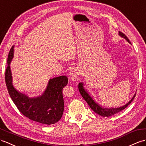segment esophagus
<instances>
[{
	"instance_id": "1",
	"label": "esophagus",
	"mask_w": 146,
	"mask_h": 146,
	"mask_svg": "<svg viewBox=\"0 0 146 146\" xmlns=\"http://www.w3.org/2000/svg\"><path fill=\"white\" fill-rule=\"evenodd\" d=\"M79 75V72L77 69H73L70 72V79L72 81H76L77 80L78 76Z\"/></svg>"
}]
</instances>
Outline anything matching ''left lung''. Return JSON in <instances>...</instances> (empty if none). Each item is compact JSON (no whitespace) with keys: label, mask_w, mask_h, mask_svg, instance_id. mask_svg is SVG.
Masks as SVG:
<instances>
[{"label":"left lung","mask_w":146,"mask_h":146,"mask_svg":"<svg viewBox=\"0 0 146 146\" xmlns=\"http://www.w3.org/2000/svg\"><path fill=\"white\" fill-rule=\"evenodd\" d=\"M119 35L121 37L125 38L126 40L129 42V43H131V42L129 41V39L127 38V37L123 33H122V32H121V31H119ZM79 90L80 93L82 95V97L84 100L87 102L88 105L90 106V108L93 110V111H94V112L97 113V114H98L99 115H101L102 116H106V117L114 115L116 114L117 113H119V111H122V110H123L124 109H125L127 106L131 104V102L134 100L135 96H136V94H135L134 95V97L132 98V99H131V100L125 105L121 106V107H119V108L107 109V108H102L101 106L99 105L98 104H97V103H96L93 100V98L90 97V95L87 92V91L85 90V89L84 88V87H83V83H79Z\"/></svg>","instance_id":"8db88e82"}]
</instances>
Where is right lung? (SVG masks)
Returning a JSON list of instances; mask_svg holds the SVG:
<instances>
[{
    "instance_id": "1",
    "label": "right lung",
    "mask_w": 146,
    "mask_h": 146,
    "mask_svg": "<svg viewBox=\"0 0 146 146\" xmlns=\"http://www.w3.org/2000/svg\"><path fill=\"white\" fill-rule=\"evenodd\" d=\"M13 46L9 51L5 79L7 88L12 101L25 116L41 124H55L61 119L64 112L62 89L68 82L64 76L53 78L49 81L44 94L37 98H30L14 88L10 64L13 57Z\"/></svg>"
}]
</instances>
